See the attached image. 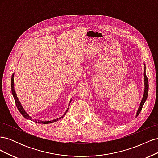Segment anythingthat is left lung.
I'll use <instances>...</instances> for the list:
<instances>
[{
	"label": "left lung",
	"mask_w": 158,
	"mask_h": 158,
	"mask_svg": "<svg viewBox=\"0 0 158 158\" xmlns=\"http://www.w3.org/2000/svg\"><path fill=\"white\" fill-rule=\"evenodd\" d=\"M144 66H146V65L144 64ZM144 95H143V98H142V101L140 102V106H139V107H138V109L136 117H138V114H139V113H140L141 110L142 109V107H143V106H144V104L146 100L147 99L148 94V88H149V85H148V78H147L146 74V66H144Z\"/></svg>",
	"instance_id": "left-lung-1"
}]
</instances>
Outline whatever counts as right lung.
<instances>
[{
	"mask_svg": "<svg viewBox=\"0 0 158 158\" xmlns=\"http://www.w3.org/2000/svg\"><path fill=\"white\" fill-rule=\"evenodd\" d=\"M14 74H12V78H11V89H12V95H13V97H14V100H15V103H16V107H17V108H18V111H20V113L22 114V115L23 116V117L26 118V119H29V120L33 121H34V122H35V123H41V124H49V123H53V122H56V121H58L59 120V119H60L61 118H63V117L65 115V114H66V112L68 111V109H69V108H68L67 109H66V111L65 113L63 114V116L60 117H59V118H58L53 119V120H52V121H44L36 120V119H35V120H33V119L32 118V117H31L29 115V114H28L26 113V111H25L24 109H23V107L22 106V105H21V103H20V101H19V100H18V98L17 95H16V94L15 90H14ZM71 101H72V99H70V103H69V106H70V104Z\"/></svg>",
	"mask_w": 158,
	"mask_h": 158,
	"instance_id": "obj_1",
	"label": "right lung"
}]
</instances>
